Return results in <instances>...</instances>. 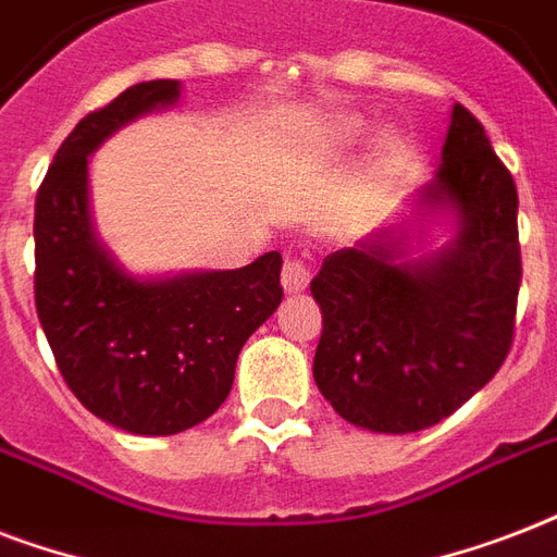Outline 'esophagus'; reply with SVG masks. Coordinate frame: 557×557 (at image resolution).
Segmentation results:
<instances>
[{"label":"esophagus","instance_id":"obj_1","mask_svg":"<svg viewBox=\"0 0 557 557\" xmlns=\"http://www.w3.org/2000/svg\"><path fill=\"white\" fill-rule=\"evenodd\" d=\"M309 280H312V271H309L306 262L286 260V265H283V288H286L288 295L304 292V288L309 286Z\"/></svg>","mask_w":557,"mask_h":557}]
</instances>
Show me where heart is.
I'll return each mask as SVG.
<instances>
[{
	"mask_svg": "<svg viewBox=\"0 0 557 557\" xmlns=\"http://www.w3.org/2000/svg\"><path fill=\"white\" fill-rule=\"evenodd\" d=\"M367 135L364 117L358 115H335L330 121H323L314 133V150L321 156H341V152L352 150L356 144ZM405 156V144L398 141L396 135H384L379 141V152H375V170L379 173H389Z\"/></svg>",
	"mask_w": 557,
	"mask_h": 557,
	"instance_id": "heart-1",
	"label": "heart"
}]
</instances>
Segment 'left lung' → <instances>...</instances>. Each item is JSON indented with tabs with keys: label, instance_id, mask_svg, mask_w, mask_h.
Masks as SVG:
<instances>
[{
	"label": "left lung",
	"instance_id": "left-lung-1",
	"mask_svg": "<svg viewBox=\"0 0 557 557\" xmlns=\"http://www.w3.org/2000/svg\"><path fill=\"white\" fill-rule=\"evenodd\" d=\"M433 218L455 234L436 252H413L409 239L426 242ZM520 274L515 178L483 124L454 103L442 164L410 219L330 253L312 280L323 314L314 384L364 431L442 422L509 356Z\"/></svg>",
	"mask_w": 557,
	"mask_h": 557
}]
</instances>
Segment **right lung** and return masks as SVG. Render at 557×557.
Returning <instances> with one entry per match:
<instances>
[{"instance_id": "right-lung-1", "label": "right lung", "mask_w": 557, "mask_h": 557, "mask_svg": "<svg viewBox=\"0 0 557 557\" xmlns=\"http://www.w3.org/2000/svg\"><path fill=\"white\" fill-rule=\"evenodd\" d=\"M178 98V81L135 83L89 112L60 144L34 208V297L57 367L89 413L138 436H173L216 413L239 349L283 300L277 251L234 271L138 277L100 243L91 152Z\"/></svg>"}]
</instances>
